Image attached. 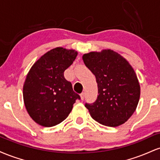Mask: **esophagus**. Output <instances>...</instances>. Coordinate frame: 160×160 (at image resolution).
Returning a JSON list of instances; mask_svg holds the SVG:
<instances>
[{"label":"esophagus","mask_w":160,"mask_h":160,"mask_svg":"<svg viewBox=\"0 0 160 160\" xmlns=\"http://www.w3.org/2000/svg\"><path fill=\"white\" fill-rule=\"evenodd\" d=\"M80 98H81V100H84V98H85V93L82 92L80 94Z\"/></svg>","instance_id":"esophagus-1"}]
</instances>
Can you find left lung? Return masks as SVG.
I'll list each match as a JSON object with an SVG mask.
<instances>
[{"mask_svg":"<svg viewBox=\"0 0 160 160\" xmlns=\"http://www.w3.org/2000/svg\"><path fill=\"white\" fill-rule=\"evenodd\" d=\"M82 60L98 83L96 101L85 104L91 117L106 126L123 124L135 111L140 98V84L133 68L111 49L86 53Z\"/></svg>","mask_w":160,"mask_h":160,"instance_id":"left-lung-1","label":"left lung"}]
</instances>
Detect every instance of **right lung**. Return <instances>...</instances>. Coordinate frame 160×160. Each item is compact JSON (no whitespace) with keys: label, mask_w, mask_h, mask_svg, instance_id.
Returning a JSON list of instances; mask_svg holds the SVG:
<instances>
[{"label":"right lung","mask_w":160,"mask_h":160,"mask_svg":"<svg viewBox=\"0 0 160 160\" xmlns=\"http://www.w3.org/2000/svg\"><path fill=\"white\" fill-rule=\"evenodd\" d=\"M78 56L74 49L56 47L43 55L28 73L23 99L29 116L38 124L51 127L68 117L80 95L64 72Z\"/></svg>","instance_id":"1"}]
</instances>
